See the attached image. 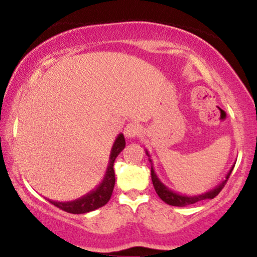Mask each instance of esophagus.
Returning a JSON list of instances; mask_svg holds the SVG:
<instances>
[{
    "label": "esophagus",
    "instance_id": "34e87169",
    "mask_svg": "<svg viewBox=\"0 0 257 257\" xmlns=\"http://www.w3.org/2000/svg\"><path fill=\"white\" fill-rule=\"evenodd\" d=\"M123 133H124L125 138L134 139L141 133V126L137 124V123H129V124H126V126L124 128V132Z\"/></svg>",
    "mask_w": 257,
    "mask_h": 257
}]
</instances>
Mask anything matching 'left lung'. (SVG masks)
<instances>
[{
    "instance_id": "8db88e82",
    "label": "left lung",
    "mask_w": 257,
    "mask_h": 257,
    "mask_svg": "<svg viewBox=\"0 0 257 257\" xmlns=\"http://www.w3.org/2000/svg\"><path fill=\"white\" fill-rule=\"evenodd\" d=\"M146 155L150 157L149 151H147V150H146ZM149 159H150V162H151V179H152L153 187H155V190H156V193L158 194V197L163 200V202H166L167 204L174 205V206H186V205H190V204H194V203L200 202V200L213 199L214 197H216L217 194L221 192V190H222L223 186L226 185L229 175H231L233 168H234V166L231 168V170L227 173L226 179L223 180L222 182H220L216 187H214L213 190L208 191V192H205V193L198 194V196H185V194H180L178 192H175V191H172L169 187H167V186L158 179V176L156 175V173H155V169H153V164H152L151 158H149Z\"/></svg>"
}]
</instances>
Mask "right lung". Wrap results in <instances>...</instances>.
<instances>
[{"label": "right lung", "mask_w": 257, "mask_h": 257, "mask_svg": "<svg viewBox=\"0 0 257 257\" xmlns=\"http://www.w3.org/2000/svg\"><path fill=\"white\" fill-rule=\"evenodd\" d=\"M125 147V140L124 135L118 134V137L114 140L113 146L111 149L110 153V161H108L107 170L100 182V185L95 190L90 191L85 196L81 197V198L71 200V202H55V200H49L53 205L58 206L61 210L66 211L70 214H85L89 211L95 210V209L101 208L106 203L108 202L112 196V191L114 187V170H113V163L116 161L117 156L122 152V150Z\"/></svg>", "instance_id": "add662e5"}]
</instances>
